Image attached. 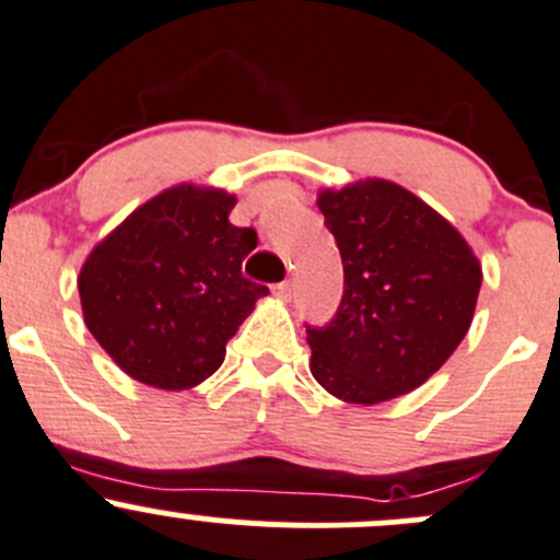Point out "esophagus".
I'll use <instances>...</instances> for the list:
<instances>
[{
	"instance_id": "obj_1",
	"label": "esophagus",
	"mask_w": 560,
	"mask_h": 560,
	"mask_svg": "<svg viewBox=\"0 0 560 560\" xmlns=\"http://www.w3.org/2000/svg\"><path fill=\"white\" fill-rule=\"evenodd\" d=\"M272 293L278 299H282V302H288V299H291V293H293V285H291V282H278V285L272 288Z\"/></svg>"
}]
</instances>
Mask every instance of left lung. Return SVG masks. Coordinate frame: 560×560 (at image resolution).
<instances>
[{"label": "left lung", "mask_w": 560, "mask_h": 560, "mask_svg": "<svg viewBox=\"0 0 560 560\" xmlns=\"http://www.w3.org/2000/svg\"><path fill=\"white\" fill-rule=\"evenodd\" d=\"M318 207L342 256L345 293L310 328V372L348 405H380L423 385L475 318L482 267L458 229L383 177L323 188Z\"/></svg>", "instance_id": "left-lung-1"}]
</instances>
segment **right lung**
<instances>
[{
	"instance_id": "1",
	"label": "right lung",
	"mask_w": 560,
	"mask_h": 560,
	"mask_svg": "<svg viewBox=\"0 0 560 560\" xmlns=\"http://www.w3.org/2000/svg\"><path fill=\"white\" fill-rule=\"evenodd\" d=\"M237 196L177 183L137 207L80 267L83 320L131 380L161 390L205 383L267 285L242 275L258 245L229 223Z\"/></svg>"
}]
</instances>
